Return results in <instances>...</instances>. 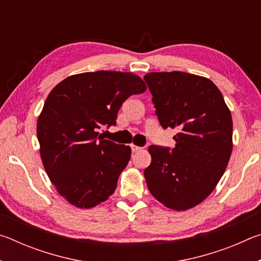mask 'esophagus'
I'll use <instances>...</instances> for the list:
<instances>
[{"instance_id": "1", "label": "esophagus", "mask_w": 261, "mask_h": 261, "mask_svg": "<svg viewBox=\"0 0 261 261\" xmlns=\"http://www.w3.org/2000/svg\"><path fill=\"white\" fill-rule=\"evenodd\" d=\"M141 149H143V147L137 146V145H134V144L131 145V151L134 152V153H136V152H139V151H141Z\"/></svg>"}]
</instances>
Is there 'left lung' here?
<instances>
[{
	"mask_svg": "<svg viewBox=\"0 0 261 261\" xmlns=\"http://www.w3.org/2000/svg\"><path fill=\"white\" fill-rule=\"evenodd\" d=\"M163 129H178L175 147L152 145L144 171L152 196L168 208L187 211L204 201L226 170L232 151L231 114L208 78L180 71L144 76Z\"/></svg>",
	"mask_w": 261,
	"mask_h": 261,
	"instance_id": "1",
	"label": "left lung"
}]
</instances>
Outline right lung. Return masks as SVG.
I'll list each match as a JSON object with an SVG mask.
<instances>
[{
  "instance_id": "1",
  "label": "right lung",
  "mask_w": 261,
  "mask_h": 261,
  "mask_svg": "<svg viewBox=\"0 0 261 261\" xmlns=\"http://www.w3.org/2000/svg\"><path fill=\"white\" fill-rule=\"evenodd\" d=\"M146 91L131 72L73 74L48 94L37 124L42 165L62 197L78 208H92L116 189L131 148L101 138L102 125L116 124L122 103Z\"/></svg>"
}]
</instances>
